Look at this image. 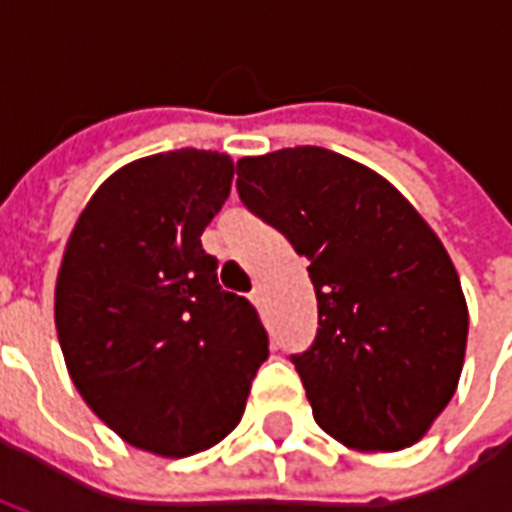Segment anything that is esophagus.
I'll use <instances>...</instances> for the list:
<instances>
[{
    "mask_svg": "<svg viewBox=\"0 0 512 512\" xmlns=\"http://www.w3.org/2000/svg\"><path fill=\"white\" fill-rule=\"evenodd\" d=\"M249 299L255 301V304H263V288H260V285H255V288H252V293H249Z\"/></svg>",
    "mask_w": 512,
    "mask_h": 512,
    "instance_id": "34e87169",
    "label": "esophagus"
}]
</instances>
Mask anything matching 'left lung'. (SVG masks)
<instances>
[{"mask_svg":"<svg viewBox=\"0 0 512 512\" xmlns=\"http://www.w3.org/2000/svg\"><path fill=\"white\" fill-rule=\"evenodd\" d=\"M235 169L241 202L310 260L318 334L290 359L315 422L365 452L422 439L455 395L469 334L439 235L389 180L326 147Z\"/></svg>","mask_w":512,"mask_h":512,"instance_id":"1","label":"left lung"}]
</instances>
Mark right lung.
Returning <instances> with one entry per match:
<instances>
[{
  "instance_id": "right-lung-1",
  "label": "right lung",
  "mask_w": 512,
  "mask_h": 512,
  "mask_svg": "<svg viewBox=\"0 0 512 512\" xmlns=\"http://www.w3.org/2000/svg\"><path fill=\"white\" fill-rule=\"evenodd\" d=\"M216 150L139 158L101 183L62 255L54 323L84 403L139 450L180 458L241 422L268 334L200 235L230 197Z\"/></svg>"
}]
</instances>
